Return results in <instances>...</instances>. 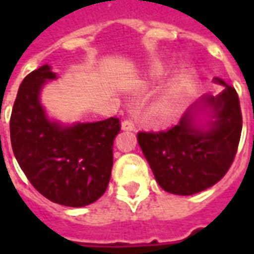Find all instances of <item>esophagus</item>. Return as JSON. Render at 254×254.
<instances>
[{
    "label": "esophagus",
    "instance_id": "esophagus-1",
    "mask_svg": "<svg viewBox=\"0 0 254 254\" xmlns=\"http://www.w3.org/2000/svg\"><path fill=\"white\" fill-rule=\"evenodd\" d=\"M122 130H127V132H132L136 129V125H134V122L132 120H125V121H122L121 124Z\"/></svg>",
    "mask_w": 254,
    "mask_h": 254
}]
</instances>
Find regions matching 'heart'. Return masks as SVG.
I'll list each match as a JSON object with an SVG mask.
<instances>
[{
  "mask_svg": "<svg viewBox=\"0 0 254 254\" xmlns=\"http://www.w3.org/2000/svg\"><path fill=\"white\" fill-rule=\"evenodd\" d=\"M181 87H178V85H170L158 98L156 103H155V109L162 116H169L171 111L174 110V107L178 103V100L181 99Z\"/></svg>",
  "mask_w": 254,
  "mask_h": 254,
  "instance_id": "obj_1",
  "label": "heart"
}]
</instances>
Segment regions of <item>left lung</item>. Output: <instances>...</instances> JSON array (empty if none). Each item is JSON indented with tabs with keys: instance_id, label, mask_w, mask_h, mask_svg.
<instances>
[{
	"instance_id": "1",
	"label": "left lung",
	"mask_w": 254,
	"mask_h": 254,
	"mask_svg": "<svg viewBox=\"0 0 254 254\" xmlns=\"http://www.w3.org/2000/svg\"><path fill=\"white\" fill-rule=\"evenodd\" d=\"M215 81L224 85L223 91L201 96L178 125L137 134L155 180L169 193L190 196L205 190L223 178L234 160L242 130L240 99L222 78Z\"/></svg>"
}]
</instances>
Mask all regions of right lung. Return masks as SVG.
Here are the masks:
<instances>
[{
	"instance_id": "1",
	"label": "right lung",
	"mask_w": 254,
	"mask_h": 254,
	"mask_svg": "<svg viewBox=\"0 0 254 254\" xmlns=\"http://www.w3.org/2000/svg\"><path fill=\"white\" fill-rule=\"evenodd\" d=\"M57 78L49 65L20 84L10 116V143L28 181L50 201L66 207L92 204L107 189L113 143L120 120L64 125L52 121L41 103L43 85Z\"/></svg>"
}]
</instances>
